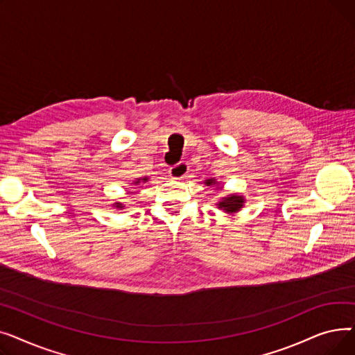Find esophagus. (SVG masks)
Wrapping results in <instances>:
<instances>
[{
    "label": "esophagus",
    "instance_id": "34e87169",
    "mask_svg": "<svg viewBox=\"0 0 355 355\" xmlns=\"http://www.w3.org/2000/svg\"><path fill=\"white\" fill-rule=\"evenodd\" d=\"M189 175V164L185 162H180L177 165H174L171 170H170V177L173 180H182Z\"/></svg>",
    "mask_w": 355,
    "mask_h": 355
}]
</instances>
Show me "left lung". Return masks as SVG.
Listing matches in <instances>:
<instances>
[{
	"label": "left lung",
	"mask_w": 355,
	"mask_h": 355,
	"mask_svg": "<svg viewBox=\"0 0 355 355\" xmlns=\"http://www.w3.org/2000/svg\"><path fill=\"white\" fill-rule=\"evenodd\" d=\"M204 184L209 185V187H217L218 190L221 189V187H218V182L214 178L204 180ZM245 202H246V198L243 196L233 193V194H227L226 197H221L216 206H217V209H220L221 211H225L227 214H236L241 209H243Z\"/></svg>",
	"instance_id": "left-lung-1"
}]
</instances>
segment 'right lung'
Wrapping results in <instances>:
<instances>
[{
  "mask_svg": "<svg viewBox=\"0 0 355 355\" xmlns=\"http://www.w3.org/2000/svg\"><path fill=\"white\" fill-rule=\"evenodd\" d=\"M148 181V177L145 175V177H141V178H137L132 184L134 185H139V184H144V182H146ZM112 207H115L116 210H122L125 206H123V204L122 202H119V201H115L114 204H112Z\"/></svg>",
  "mask_w": 355,
  "mask_h": 355,
  "instance_id": "right-lung-1",
  "label": "right lung"
}]
</instances>
